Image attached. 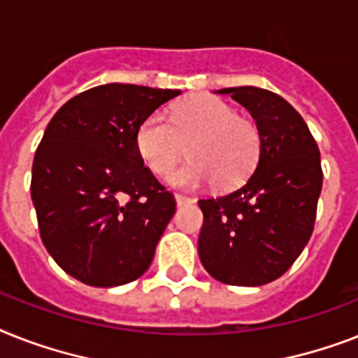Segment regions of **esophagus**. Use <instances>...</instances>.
<instances>
[{"label":"esophagus","instance_id":"34e87169","mask_svg":"<svg viewBox=\"0 0 358 358\" xmlns=\"http://www.w3.org/2000/svg\"><path fill=\"white\" fill-rule=\"evenodd\" d=\"M176 206H185V204H193L194 200L189 199V196H184V194H176Z\"/></svg>","mask_w":358,"mask_h":358}]
</instances>
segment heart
<instances>
[{"label":"heart","mask_w":358,"mask_h":358,"mask_svg":"<svg viewBox=\"0 0 358 358\" xmlns=\"http://www.w3.org/2000/svg\"><path fill=\"white\" fill-rule=\"evenodd\" d=\"M185 145L191 162L171 176V185L194 189L215 182L217 187L231 189L254 171L261 136L252 121L211 95L176 104L169 121L164 113H150L136 130L138 154L158 176H167L176 167Z\"/></svg>","instance_id":"heart-1"}]
</instances>
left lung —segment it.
<instances>
[{
	"instance_id": "obj_1",
	"label": "left lung",
	"mask_w": 358,
	"mask_h": 358,
	"mask_svg": "<svg viewBox=\"0 0 358 358\" xmlns=\"http://www.w3.org/2000/svg\"><path fill=\"white\" fill-rule=\"evenodd\" d=\"M217 94L248 110L261 150L239 189L199 200V257L220 283L257 287L283 275L309 243L324 178L320 150L303 117L278 94L255 86Z\"/></svg>"
}]
</instances>
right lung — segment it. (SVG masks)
<instances>
[{
	"label": "right lung",
	"instance_id": "add662e5",
	"mask_svg": "<svg viewBox=\"0 0 358 358\" xmlns=\"http://www.w3.org/2000/svg\"><path fill=\"white\" fill-rule=\"evenodd\" d=\"M103 84L75 95L49 121L33 162L38 229L57 264L92 287L143 275L176 211L136 149L145 117L180 95Z\"/></svg>",
	"mask_w": 358,
	"mask_h": 358
}]
</instances>
